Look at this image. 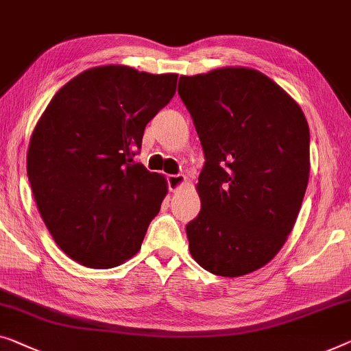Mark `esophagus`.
Here are the masks:
<instances>
[{"label":"esophagus","mask_w":351,"mask_h":351,"mask_svg":"<svg viewBox=\"0 0 351 351\" xmlns=\"http://www.w3.org/2000/svg\"><path fill=\"white\" fill-rule=\"evenodd\" d=\"M186 182V176L184 175H169L167 176V184H169V189L171 192H175L180 189V187Z\"/></svg>","instance_id":"1"}]
</instances>
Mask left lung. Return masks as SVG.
Returning <instances> with one entry per match:
<instances>
[{
  "instance_id": "8db88e82",
  "label": "left lung",
  "mask_w": 351,
  "mask_h": 351,
  "mask_svg": "<svg viewBox=\"0 0 351 351\" xmlns=\"http://www.w3.org/2000/svg\"><path fill=\"white\" fill-rule=\"evenodd\" d=\"M200 138L202 209L186 226L193 260L239 277L274 258L309 181V125L300 106L255 69L222 67L178 85Z\"/></svg>"
}]
</instances>
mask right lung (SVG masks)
<instances>
[{"label": "right lung", "mask_w": 351, "mask_h": 351, "mask_svg": "<svg viewBox=\"0 0 351 351\" xmlns=\"http://www.w3.org/2000/svg\"><path fill=\"white\" fill-rule=\"evenodd\" d=\"M176 80L94 67L66 83L36 124L26 159L31 191L55 243L80 265L114 268L142 247L167 181L134 158Z\"/></svg>", "instance_id": "add662e5"}]
</instances>
